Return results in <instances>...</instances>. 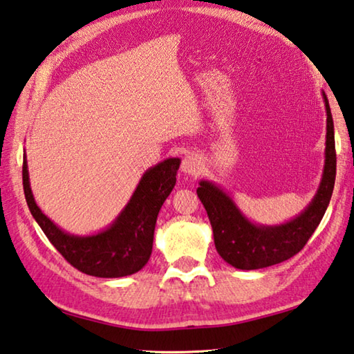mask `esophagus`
I'll return each instance as SVG.
<instances>
[{"instance_id": "1", "label": "esophagus", "mask_w": 354, "mask_h": 354, "mask_svg": "<svg viewBox=\"0 0 354 354\" xmlns=\"http://www.w3.org/2000/svg\"><path fill=\"white\" fill-rule=\"evenodd\" d=\"M180 169L185 176H197L200 171H202V160H200L196 154H188L185 156L182 166H180Z\"/></svg>"}]
</instances>
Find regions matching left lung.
Masks as SVG:
<instances>
[{"mask_svg": "<svg viewBox=\"0 0 354 354\" xmlns=\"http://www.w3.org/2000/svg\"><path fill=\"white\" fill-rule=\"evenodd\" d=\"M322 95L326 111L325 165L317 192L301 214L281 225L252 223L220 186L209 180H200L197 196L208 212L216 250L234 268L259 270L288 260L304 248L321 223L336 178L335 124L328 98Z\"/></svg>", "mask_w": 354, "mask_h": 354, "instance_id": "left-lung-1", "label": "left lung"}]
</instances>
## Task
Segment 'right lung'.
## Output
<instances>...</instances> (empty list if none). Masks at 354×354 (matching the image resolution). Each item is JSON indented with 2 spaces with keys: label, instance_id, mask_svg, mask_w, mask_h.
Here are the masks:
<instances>
[{
  "label": "right lung",
  "instance_id": "add662e5",
  "mask_svg": "<svg viewBox=\"0 0 354 354\" xmlns=\"http://www.w3.org/2000/svg\"><path fill=\"white\" fill-rule=\"evenodd\" d=\"M178 166L180 158H166L149 168L114 222L91 236L69 234L43 214L32 194L26 156L23 162L24 196L39 228L72 266L95 277H124L134 274L148 263L158 211L174 188Z\"/></svg>",
  "mask_w": 354,
  "mask_h": 354
}]
</instances>
